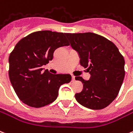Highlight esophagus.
Masks as SVG:
<instances>
[{"label": "esophagus", "instance_id": "obj_1", "mask_svg": "<svg viewBox=\"0 0 133 133\" xmlns=\"http://www.w3.org/2000/svg\"><path fill=\"white\" fill-rule=\"evenodd\" d=\"M75 77L72 76V82H75Z\"/></svg>", "mask_w": 133, "mask_h": 133}]
</instances>
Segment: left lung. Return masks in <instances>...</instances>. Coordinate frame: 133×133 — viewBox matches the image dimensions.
Masks as SVG:
<instances>
[{
	"instance_id": "8db88e82",
	"label": "left lung",
	"mask_w": 133,
	"mask_h": 133,
	"mask_svg": "<svg viewBox=\"0 0 133 133\" xmlns=\"http://www.w3.org/2000/svg\"><path fill=\"white\" fill-rule=\"evenodd\" d=\"M72 48L77 51L80 65L91 77L81 81L83 89L75 94L80 105L89 109H102L116 98L125 76V61L118 48L107 38L94 33H66Z\"/></svg>"
}]
</instances>
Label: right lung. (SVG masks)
Segmentation results:
<instances>
[{"label": "right lung", "mask_w": 133, "mask_h": 133, "mask_svg": "<svg viewBox=\"0 0 133 133\" xmlns=\"http://www.w3.org/2000/svg\"><path fill=\"white\" fill-rule=\"evenodd\" d=\"M66 33L41 30L22 38L9 56V77L18 98L32 107H42L57 98L60 87L69 83V74H51L42 65L53 59L54 52L68 46Z\"/></svg>", "instance_id": "1"}]
</instances>
